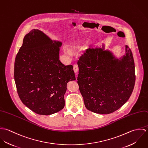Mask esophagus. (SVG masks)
I'll list each match as a JSON object with an SVG mask.
<instances>
[{"instance_id":"1","label":"esophagus","mask_w":148,"mask_h":148,"mask_svg":"<svg viewBox=\"0 0 148 148\" xmlns=\"http://www.w3.org/2000/svg\"><path fill=\"white\" fill-rule=\"evenodd\" d=\"M73 71L75 73H77L78 71V66L76 64H75L73 65Z\"/></svg>"}]
</instances>
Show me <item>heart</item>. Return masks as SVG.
Returning a JSON list of instances; mask_svg holds the SVG:
<instances>
[{"mask_svg":"<svg viewBox=\"0 0 148 148\" xmlns=\"http://www.w3.org/2000/svg\"><path fill=\"white\" fill-rule=\"evenodd\" d=\"M81 47H82V45H81L80 43H79V42H76V43H75V44L72 45L71 48H72V49H80V48H81ZM65 52L66 53H68V54L71 53V52H70L68 49H65Z\"/></svg>","mask_w":148,"mask_h":148,"instance_id":"obj_1","label":"heart"}]
</instances>
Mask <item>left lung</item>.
<instances>
[{
  "mask_svg": "<svg viewBox=\"0 0 148 148\" xmlns=\"http://www.w3.org/2000/svg\"><path fill=\"white\" fill-rule=\"evenodd\" d=\"M102 48H89L77 62V83L86 108L109 114L123 106L134 89L136 76L132 52L125 45L120 59Z\"/></svg>",
  "mask_w": 148,
  "mask_h": 148,
  "instance_id": "left-lung-1",
  "label": "left lung"
}]
</instances>
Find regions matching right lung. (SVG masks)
I'll return each mask as SVG.
<instances>
[{
    "label": "right lung",
    "mask_w": 148,
    "mask_h": 148,
    "mask_svg": "<svg viewBox=\"0 0 148 148\" xmlns=\"http://www.w3.org/2000/svg\"><path fill=\"white\" fill-rule=\"evenodd\" d=\"M62 44L33 29L24 36L16 56L14 79L18 95L38 114L50 115L63 109L66 84L76 80L73 66L59 60Z\"/></svg>",
    "instance_id": "add662e5"
}]
</instances>
